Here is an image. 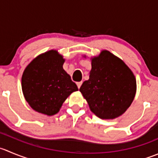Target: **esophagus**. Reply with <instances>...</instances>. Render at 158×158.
Segmentation results:
<instances>
[{
	"label": "esophagus",
	"mask_w": 158,
	"mask_h": 158,
	"mask_svg": "<svg viewBox=\"0 0 158 158\" xmlns=\"http://www.w3.org/2000/svg\"><path fill=\"white\" fill-rule=\"evenodd\" d=\"M82 82H76V85H77V86H78V88H80V86L81 85H82Z\"/></svg>",
	"instance_id": "1"
}]
</instances>
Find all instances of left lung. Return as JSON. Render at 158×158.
<instances>
[{
	"instance_id": "obj_1",
	"label": "left lung",
	"mask_w": 158,
	"mask_h": 158,
	"mask_svg": "<svg viewBox=\"0 0 158 158\" xmlns=\"http://www.w3.org/2000/svg\"><path fill=\"white\" fill-rule=\"evenodd\" d=\"M90 59L89 79L82 83L79 91L96 116L103 120L119 117L135 97V76L122 59L107 50Z\"/></svg>"
}]
</instances>
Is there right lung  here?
Segmentation results:
<instances>
[{"mask_svg": "<svg viewBox=\"0 0 158 158\" xmlns=\"http://www.w3.org/2000/svg\"><path fill=\"white\" fill-rule=\"evenodd\" d=\"M65 61L57 50H49L35 58L24 70L23 95L35 111L53 116L71 93L78 91L76 84L63 69Z\"/></svg>", "mask_w": 158, "mask_h": 158, "instance_id": "right-lung-1", "label": "right lung"}]
</instances>
